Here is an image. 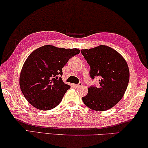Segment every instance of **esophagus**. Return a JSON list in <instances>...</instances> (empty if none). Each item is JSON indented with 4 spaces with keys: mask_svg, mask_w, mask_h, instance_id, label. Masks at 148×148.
Listing matches in <instances>:
<instances>
[{
    "mask_svg": "<svg viewBox=\"0 0 148 148\" xmlns=\"http://www.w3.org/2000/svg\"><path fill=\"white\" fill-rule=\"evenodd\" d=\"M83 85V83H81V82H80V83H78V84H74V87H80V86H82Z\"/></svg>",
    "mask_w": 148,
    "mask_h": 148,
    "instance_id": "34e87169",
    "label": "esophagus"
}]
</instances>
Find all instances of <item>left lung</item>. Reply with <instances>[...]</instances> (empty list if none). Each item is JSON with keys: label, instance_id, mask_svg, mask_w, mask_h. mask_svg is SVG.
<instances>
[{"label": "left lung", "instance_id": "left-lung-1", "mask_svg": "<svg viewBox=\"0 0 148 148\" xmlns=\"http://www.w3.org/2000/svg\"><path fill=\"white\" fill-rule=\"evenodd\" d=\"M81 52L90 66L91 78H100L98 87H88V94L82 98L83 103L97 111L112 108L127 89L130 80L127 62L117 51L106 45L83 49Z\"/></svg>", "mask_w": 148, "mask_h": 148}]
</instances>
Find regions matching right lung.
<instances>
[{
  "mask_svg": "<svg viewBox=\"0 0 148 148\" xmlns=\"http://www.w3.org/2000/svg\"><path fill=\"white\" fill-rule=\"evenodd\" d=\"M77 48L45 45L33 51L21 71L19 85L24 96L32 106L42 111L60 104L70 85L61 77L70 58L78 54Z\"/></svg>",
  "mask_w": 148,
  "mask_h": 148,
  "instance_id": "add662e5",
  "label": "right lung"
}]
</instances>
